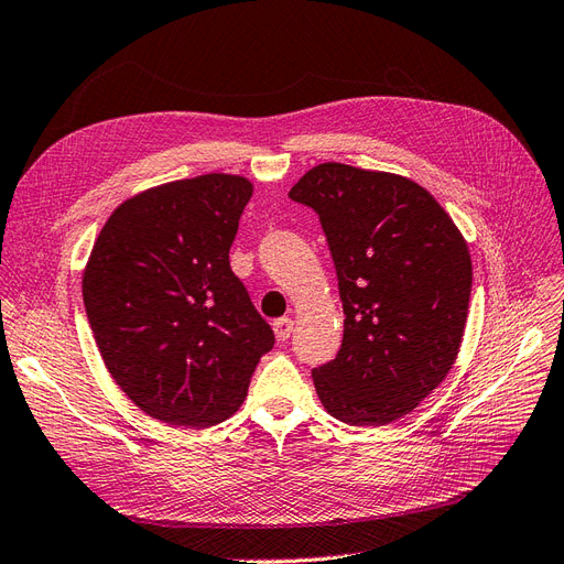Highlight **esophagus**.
<instances>
[{
  "label": "esophagus",
  "mask_w": 564,
  "mask_h": 564,
  "mask_svg": "<svg viewBox=\"0 0 564 564\" xmlns=\"http://www.w3.org/2000/svg\"><path fill=\"white\" fill-rule=\"evenodd\" d=\"M293 318H288V316H283V318H276L274 321V333H276V339L279 341H285L288 337H290V333H293Z\"/></svg>",
  "instance_id": "obj_1"
}]
</instances>
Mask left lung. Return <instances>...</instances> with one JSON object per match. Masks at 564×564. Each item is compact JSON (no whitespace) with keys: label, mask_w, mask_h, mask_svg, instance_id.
I'll return each instance as SVG.
<instances>
[{"label":"left lung","mask_w":564,"mask_h":564,"mask_svg":"<svg viewBox=\"0 0 564 564\" xmlns=\"http://www.w3.org/2000/svg\"><path fill=\"white\" fill-rule=\"evenodd\" d=\"M288 196L318 213L344 308L341 349L312 372L321 403L344 424H391L457 360L474 283L464 236L395 173L328 161Z\"/></svg>","instance_id":"left-lung-1"}]
</instances>
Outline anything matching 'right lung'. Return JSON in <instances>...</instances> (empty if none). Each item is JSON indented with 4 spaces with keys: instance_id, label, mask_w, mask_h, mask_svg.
I'll return each mask as SVG.
<instances>
[{
    "instance_id": "1",
    "label": "right lung",
    "mask_w": 564,
    "mask_h": 564,
    "mask_svg": "<svg viewBox=\"0 0 564 564\" xmlns=\"http://www.w3.org/2000/svg\"><path fill=\"white\" fill-rule=\"evenodd\" d=\"M252 196L208 173L115 208L84 267V306L119 389L171 426H213L241 408L274 333L234 276L229 248Z\"/></svg>"
}]
</instances>
